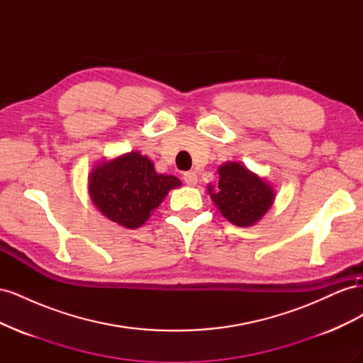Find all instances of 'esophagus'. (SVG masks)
<instances>
[{
    "mask_svg": "<svg viewBox=\"0 0 363 363\" xmlns=\"http://www.w3.org/2000/svg\"><path fill=\"white\" fill-rule=\"evenodd\" d=\"M183 180H184V183H186V184L195 186V184H196V182H199V177H196V174H195L194 171H188V172H184V174H183Z\"/></svg>",
    "mask_w": 363,
    "mask_h": 363,
    "instance_id": "esophagus-1",
    "label": "esophagus"
}]
</instances>
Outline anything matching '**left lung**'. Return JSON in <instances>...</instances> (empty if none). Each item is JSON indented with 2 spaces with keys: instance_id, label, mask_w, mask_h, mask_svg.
<instances>
[{
  "instance_id": "obj_1",
  "label": "left lung",
  "mask_w": 363,
  "mask_h": 363,
  "mask_svg": "<svg viewBox=\"0 0 363 363\" xmlns=\"http://www.w3.org/2000/svg\"><path fill=\"white\" fill-rule=\"evenodd\" d=\"M218 174V184L207 191L219 212L235 225H255L274 203L272 186L238 162L221 164Z\"/></svg>"
}]
</instances>
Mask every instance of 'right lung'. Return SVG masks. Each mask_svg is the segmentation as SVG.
Instances as JSON below:
<instances>
[{
	"mask_svg": "<svg viewBox=\"0 0 363 363\" xmlns=\"http://www.w3.org/2000/svg\"><path fill=\"white\" fill-rule=\"evenodd\" d=\"M182 182L157 174L155 164L138 151L98 163L89 175V195L106 218L125 228L148 221L167 194Z\"/></svg>",
	"mask_w": 363,
	"mask_h": 363,
	"instance_id": "right-lung-1",
	"label": "right lung"
}]
</instances>
